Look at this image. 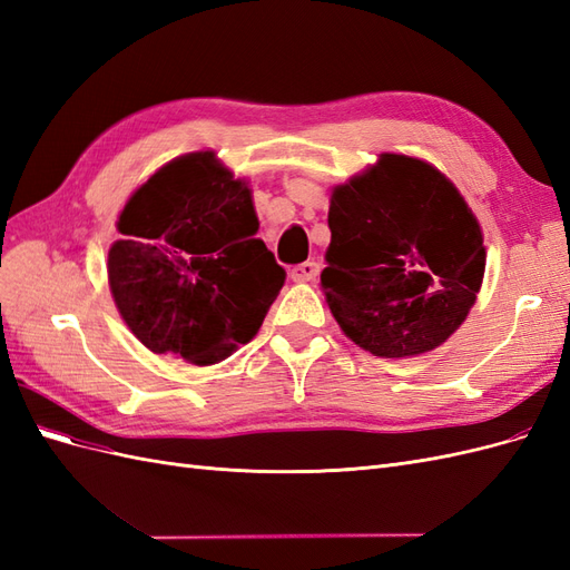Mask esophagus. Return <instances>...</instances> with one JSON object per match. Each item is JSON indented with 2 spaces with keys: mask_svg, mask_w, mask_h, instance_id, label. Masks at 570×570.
<instances>
[{
  "mask_svg": "<svg viewBox=\"0 0 570 570\" xmlns=\"http://www.w3.org/2000/svg\"><path fill=\"white\" fill-rule=\"evenodd\" d=\"M289 275H292V281H295V283H312V281H316V275H318V264L316 262H304V264L292 268Z\"/></svg>",
  "mask_w": 570,
  "mask_h": 570,
  "instance_id": "obj_1",
  "label": "esophagus"
}]
</instances>
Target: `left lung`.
I'll use <instances>...</instances> for the list:
<instances>
[{
  "mask_svg": "<svg viewBox=\"0 0 570 570\" xmlns=\"http://www.w3.org/2000/svg\"><path fill=\"white\" fill-rule=\"evenodd\" d=\"M321 289L342 333L381 358L438 350L485 275L482 228L442 170L406 154L335 185Z\"/></svg>",
  "mask_w": 570,
  "mask_h": 570,
  "instance_id": "1",
  "label": "left lung"
}]
</instances>
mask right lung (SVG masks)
<instances>
[{"label": "right lung", "mask_w": 570, "mask_h": 570, "mask_svg": "<svg viewBox=\"0 0 570 570\" xmlns=\"http://www.w3.org/2000/svg\"><path fill=\"white\" fill-rule=\"evenodd\" d=\"M107 271L128 331L154 354L209 366L262 327L285 285L256 237L249 180L214 149L164 164L128 197Z\"/></svg>", "instance_id": "1"}]
</instances>
